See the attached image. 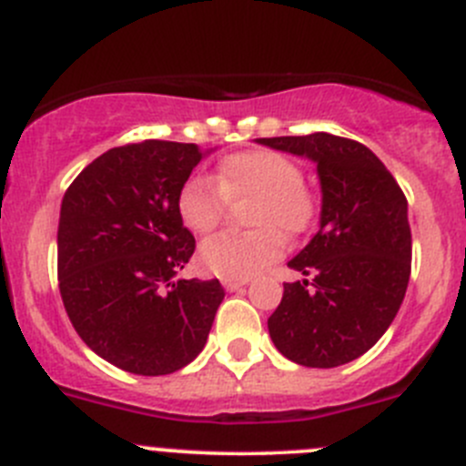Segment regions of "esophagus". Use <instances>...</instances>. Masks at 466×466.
Here are the masks:
<instances>
[{"label":"esophagus","instance_id":"1","mask_svg":"<svg viewBox=\"0 0 466 466\" xmlns=\"http://www.w3.org/2000/svg\"><path fill=\"white\" fill-rule=\"evenodd\" d=\"M248 279H223V286L228 290H238L241 286H246Z\"/></svg>","mask_w":466,"mask_h":466}]
</instances>
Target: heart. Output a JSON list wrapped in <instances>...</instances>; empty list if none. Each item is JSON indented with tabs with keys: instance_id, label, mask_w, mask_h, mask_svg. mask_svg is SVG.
Returning <instances> with one entry per match:
<instances>
[{
	"instance_id": "heart-1",
	"label": "heart",
	"mask_w": 466,
	"mask_h": 466,
	"mask_svg": "<svg viewBox=\"0 0 466 466\" xmlns=\"http://www.w3.org/2000/svg\"><path fill=\"white\" fill-rule=\"evenodd\" d=\"M304 173L293 159L275 150L229 155L214 182L194 177L177 196L180 218L191 232L207 234L220 225L228 200L252 198L246 232H220L200 246V263L223 279H248L279 257L286 237H299L316 218V200L302 185Z\"/></svg>"
}]
</instances>
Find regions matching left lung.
I'll return each mask as SVG.
<instances>
[{"mask_svg": "<svg viewBox=\"0 0 466 466\" xmlns=\"http://www.w3.org/2000/svg\"><path fill=\"white\" fill-rule=\"evenodd\" d=\"M270 148L318 164L320 229L295 259L311 277L284 284L268 318L277 350L304 368H338L363 356L388 331L410 279L408 200L377 155L329 133L261 137Z\"/></svg>", "mask_w": 466, "mask_h": 466, "instance_id": "8db88e82", "label": "left lung"}]
</instances>
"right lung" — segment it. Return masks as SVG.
<instances>
[{
  "instance_id": "right-lung-1",
  "label": "right lung",
  "mask_w": 466,
  "mask_h": 466,
  "mask_svg": "<svg viewBox=\"0 0 466 466\" xmlns=\"http://www.w3.org/2000/svg\"><path fill=\"white\" fill-rule=\"evenodd\" d=\"M203 157L196 144L110 148L65 191L58 289L83 342L130 374L162 377L203 351L225 298L218 279H177L196 250L177 196Z\"/></svg>"
}]
</instances>
